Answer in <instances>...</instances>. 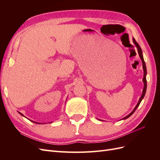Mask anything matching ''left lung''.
Instances as JSON below:
<instances>
[{"label": "left lung", "instance_id": "1", "mask_svg": "<svg viewBox=\"0 0 160 160\" xmlns=\"http://www.w3.org/2000/svg\"><path fill=\"white\" fill-rule=\"evenodd\" d=\"M133 42L135 44V45L136 46L137 49H138V54H139V56L140 57V59H141L142 61V65H143V84H144V87H143V93H142V96L140 97V98L139 99V101L138 104L136 105V106H135V108L133 109V110L128 115H127L126 117L123 118L122 119H126L127 118H129L131 115H132L134 112L136 110V109L138 108V106L139 105L140 103H141V101H142V99H143L145 95H146V89H147V81H146V75H147V69H146V62H145L144 61V59H143V54H142V49L141 47H139V45H138V43L136 42V41L135 40V38H133Z\"/></svg>", "mask_w": 160, "mask_h": 160}]
</instances>
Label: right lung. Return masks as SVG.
I'll return each instance as SVG.
<instances>
[{
  "mask_svg": "<svg viewBox=\"0 0 160 160\" xmlns=\"http://www.w3.org/2000/svg\"><path fill=\"white\" fill-rule=\"evenodd\" d=\"M19 113H20L21 115H22V116H24L21 113H20V112H18ZM24 117H25V116H24ZM30 121H31V120H30ZM31 122H34V123H37V122H33V121H31Z\"/></svg>",
  "mask_w": 160,
  "mask_h": 160,
  "instance_id": "add662e5",
  "label": "right lung"
}]
</instances>
